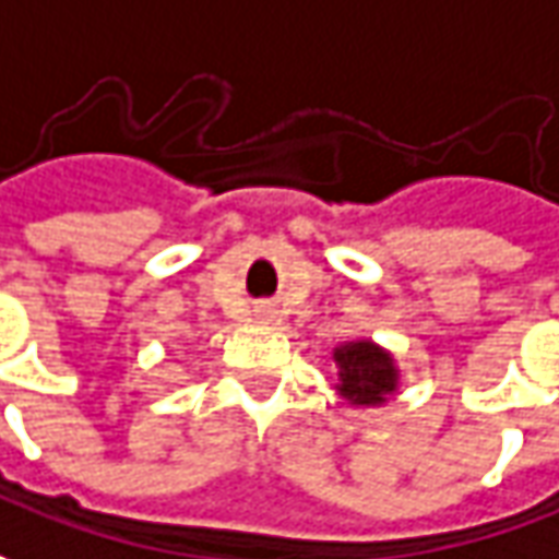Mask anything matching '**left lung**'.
<instances>
[{
  "label": "left lung",
  "mask_w": 559,
  "mask_h": 559,
  "mask_svg": "<svg viewBox=\"0 0 559 559\" xmlns=\"http://www.w3.org/2000/svg\"><path fill=\"white\" fill-rule=\"evenodd\" d=\"M337 361V393L356 408L386 405L399 390V368L390 349L374 340H349L334 349Z\"/></svg>",
  "instance_id": "1"
}]
</instances>
